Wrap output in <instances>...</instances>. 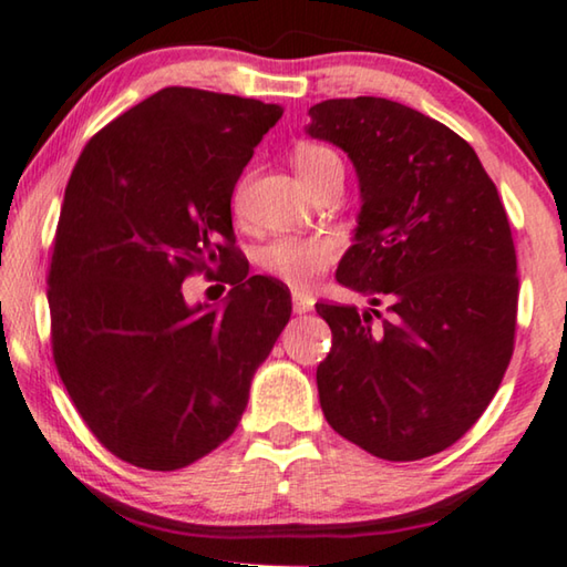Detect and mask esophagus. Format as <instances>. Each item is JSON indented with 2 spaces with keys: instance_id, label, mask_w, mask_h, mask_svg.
Here are the masks:
<instances>
[{
  "instance_id": "obj_1",
  "label": "esophagus",
  "mask_w": 567,
  "mask_h": 567,
  "mask_svg": "<svg viewBox=\"0 0 567 567\" xmlns=\"http://www.w3.org/2000/svg\"><path fill=\"white\" fill-rule=\"evenodd\" d=\"M292 310L298 312V316H302V312L312 310V298H310V295L295 290V292H292Z\"/></svg>"
}]
</instances>
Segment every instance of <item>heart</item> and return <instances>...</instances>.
I'll list each match as a JSON object with an SVG mask.
<instances>
[{
	"instance_id": "1",
	"label": "heart",
	"mask_w": 567,
	"mask_h": 567,
	"mask_svg": "<svg viewBox=\"0 0 567 567\" xmlns=\"http://www.w3.org/2000/svg\"><path fill=\"white\" fill-rule=\"evenodd\" d=\"M292 159L306 188L331 171H343L341 157L326 145L306 142V145L295 150ZM338 251H341V247H338L333 236H282V239L269 241L259 251V267L287 285L308 287L318 275H323L333 265Z\"/></svg>"
}]
</instances>
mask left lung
I'll use <instances>...</instances> for the list:
<instances>
[{
  "mask_svg": "<svg viewBox=\"0 0 567 567\" xmlns=\"http://www.w3.org/2000/svg\"><path fill=\"white\" fill-rule=\"evenodd\" d=\"M308 114L310 137L357 167L359 226L336 277L374 306H316L333 333L316 374L320 408L377 458H427L468 433L509 367L519 298L509 218L468 142L415 109L357 96ZM384 301L386 319L375 310Z\"/></svg>",
  "mask_w": 567,
  "mask_h": 567,
  "instance_id": "8db88e82",
  "label": "left lung"
}]
</instances>
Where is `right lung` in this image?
Masks as SVG:
<instances>
[{
    "label": "right lung",
    "instance_id": "1",
    "mask_svg": "<svg viewBox=\"0 0 567 567\" xmlns=\"http://www.w3.org/2000/svg\"><path fill=\"white\" fill-rule=\"evenodd\" d=\"M277 104L171 86L116 116L68 181L48 272L53 359L96 441L132 466L175 471L239 425L257 367L292 306L244 275L221 310L183 280L234 255L231 193Z\"/></svg>",
    "mask_w": 567,
    "mask_h": 567
}]
</instances>
